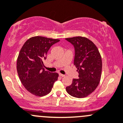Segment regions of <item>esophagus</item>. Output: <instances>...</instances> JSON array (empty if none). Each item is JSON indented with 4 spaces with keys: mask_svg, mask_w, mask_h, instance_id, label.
Segmentation results:
<instances>
[{
    "mask_svg": "<svg viewBox=\"0 0 123 123\" xmlns=\"http://www.w3.org/2000/svg\"><path fill=\"white\" fill-rule=\"evenodd\" d=\"M59 76L62 77H65V75H64V74H61V73H59Z\"/></svg>",
    "mask_w": 123,
    "mask_h": 123,
    "instance_id": "1",
    "label": "esophagus"
}]
</instances>
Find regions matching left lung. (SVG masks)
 Returning <instances> with one entry per match:
<instances>
[{
    "mask_svg": "<svg viewBox=\"0 0 123 123\" xmlns=\"http://www.w3.org/2000/svg\"><path fill=\"white\" fill-rule=\"evenodd\" d=\"M74 47V64L77 68L79 79H73L72 84L66 87L73 97L82 98L93 92L101 77L102 58L97 47L88 38L74 37L65 38Z\"/></svg>",
    "mask_w": 123,
    "mask_h": 123,
    "instance_id": "left-lung-1",
    "label": "left lung"
}]
</instances>
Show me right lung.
I'll return each instance as SVG.
<instances>
[{"label":"right lung","mask_w":123,"mask_h":123,"mask_svg":"<svg viewBox=\"0 0 123 123\" xmlns=\"http://www.w3.org/2000/svg\"><path fill=\"white\" fill-rule=\"evenodd\" d=\"M58 42V39L33 37L25 42L19 52L17 63L18 76L24 87L35 96L50 93L58 80V73L44 70L43 61L50 47Z\"/></svg>","instance_id":"obj_1"}]
</instances>
